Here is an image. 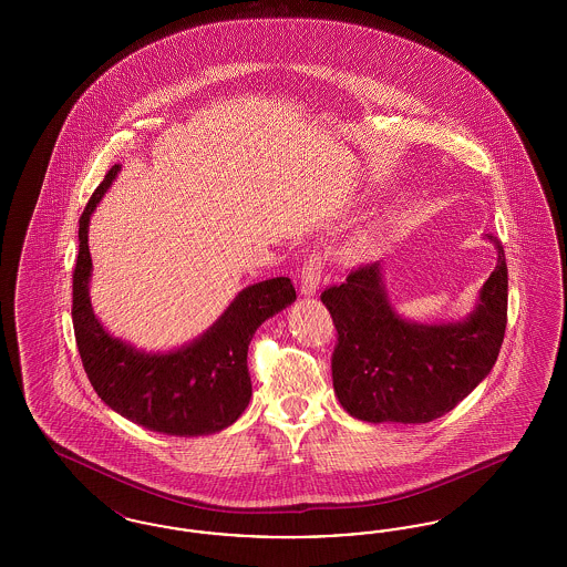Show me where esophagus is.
I'll return each instance as SVG.
<instances>
[{
    "mask_svg": "<svg viewBox=\"0 0 567 567\" xmlns=\"http://www.w3.org/2000/svg\"><path fill=\"white\" fill-rule=\"evenodd\" d=\"M324 261L321 257L312 255L303 261L301 270H299V289L303 296H315L319 291L321 278H323Z\"/></svg>",
    "mask_w": 567,
    "mask_h": 567,
    "instance_id": "esophagus-1",
    "label": "esophagus"
}]
</instances>
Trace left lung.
<instances>
[{"label": "left lung", "instance_id": "8db88e82", "mask_svg": "<svg viewBox=\"0 0 567 567\" xmlns=\"http://www.w3.org/2000/svg\"><path fill=\"white\" fill-rule=\"evenodd\" d=\"M497 266L476 310L458 323L404 321L389 303L380 264L352 270L321 293L338 342L331 357L342 408L368 423H430L451 412L491 372L508 323V268L493 236Z\"/></svg>", "mask_w": 567, "mask_h": 567}]
</instances>
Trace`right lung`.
<instances>
[{"label":"right lung","mask_w":567,"mask_h":567,"mask_svg":"<svg viewBox=\"0 0 567 567\" xmlns=\"http://www.w3.org/2000/svg\"><path fill=\"white\" fill-rule=\"evenodd\" d=\"M112 165L79 220V259L72 285V323L84 372L114 412L151 432L208 435L238 421L252 395L248 344L276 312L296 301L291 278L246 287L204 336L172 352H142L112 338L93 315L89 297V218L116 178Z\"/></svg>","instance_id":"add662e5"}]
</instances>
